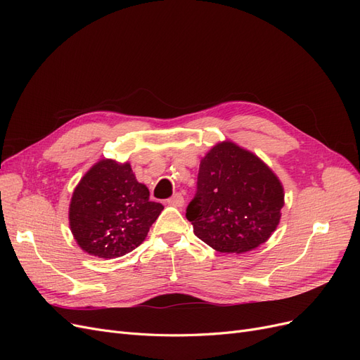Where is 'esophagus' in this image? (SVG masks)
Returning <instances> with one entry per match:
<instances>
[{"label":"esophagus","mask_w":360,"mask_h":360,"mask_svg":"<svg viewBox=\"0 0 360 360\" xmlns=\"http://www.w3.org/2000/svg\"><path fill=\"white\" fill-rule=\"evenodd\" d=\"M168 204H169V205H174V207H183V205H184L183 195H181V193H176V195H174V197H171V198L168 200Z\"/></svg>","instance_id":"esophagus-1"}]
</instances>
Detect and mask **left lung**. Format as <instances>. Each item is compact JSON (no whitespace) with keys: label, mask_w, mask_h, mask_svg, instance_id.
Wrapping results in <instances>:
<instances>
[{"label":"left lung","mask_w":360,"mask_h":360,"mask_svg":"<svg viewBox=\"0 0 360 360\" xmlns=\"http://www.w3.org/2000/svg\"><path fill=\"white\" fill-rule=\"evenodd\" d=\"M197 195L186 209L193 233L224 254H243L267 242L281 221L284 186L266 162L233 141L201 159Z\"/></svg>","instance_id":"left-lung-1"}]
</instances>
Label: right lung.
<instances>
[{
	"instance_id": "right-lung-1",
	"label": "right lung",
	"mask_w": 360,
	"mask_h": 360,
	"mask_svg": "<svg viewBox=\"0 0 360 360\" xmlns=\"http://www.w3.org/2000/svg\"><path fill=\"white\" fill-rule=\"evenodd\" d=\"M162 210L129 162L101 159L76 184L69 225L84 252L111 259L143 243Z\"/></svg>"
}]
</instances>
